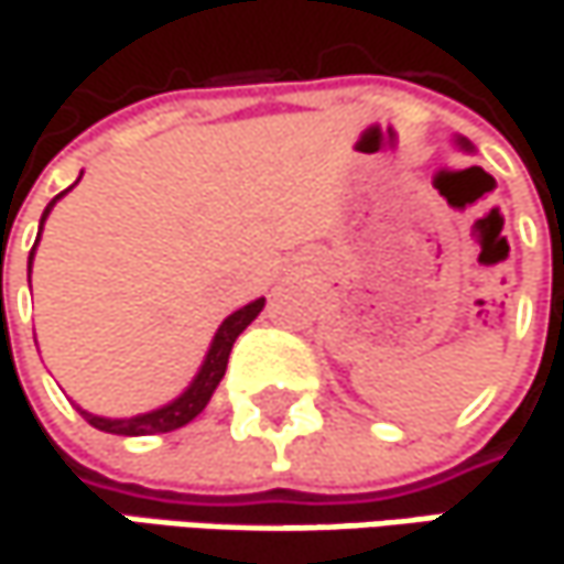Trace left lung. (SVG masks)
I'll return each mask as SVG.
<instances>
[{
  "label": "left lung",
  "mask_w": 564,
  "mask_h": 564,
  "mask_svg": "<svg viewBox=\"0 0 564 564\" xmlns=\"http://www.w3.org/2000/svg\"><path fill=\"white\" fill-rule=\"evenodd\" d=\"M462 144H465V141H462ZM465 148H468V144H465Z\"/></svg>",
  "instance_id": "8db88e82"
}]
</instances>
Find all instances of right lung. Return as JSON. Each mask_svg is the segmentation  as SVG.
<instances>
[{
	"instance_id": "right-lung-1",
	"label": "right lung",
	"mask_w": 564,
	"mask_h": 564,
	"mask_svg": "<svg viewBox=\"0 0 564 564\" xmlns=\"http://www.w3.org/2000/svg\"><path fill=\"white\" fill-rule=\"evenodd\" d=\"M61 196H64V193H57V196L47 203V209H44V216H41V226H44V219H47L51 206H54ZM37 235H41V231H37ZM31 258H34V248H31ZM261 310H264V300H254V303L241 306L238 313H231L229 319L219 326L216 338H213V345H209V355H206V361H203V368H199L196 381L186 387V390L180 393L174 403H167V406H161V410H154V413L131 416V420H102V416H93V413L79 410V413H83V420H86L93 430H99V433H112V435L171 433V430L186 426V423H189V420H196V416L203 413V406L209 403L213 390L219 387L223 375H226V365H229V355H231V345H235V338H238V335L251 326V319H254Z\"/></svg>"
}]
</instances>
